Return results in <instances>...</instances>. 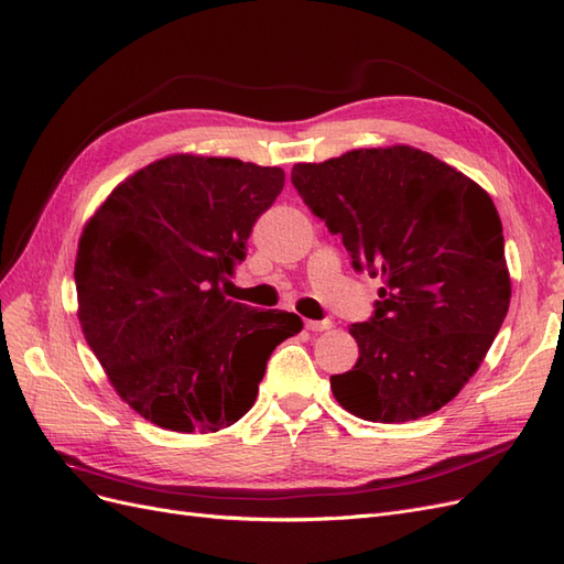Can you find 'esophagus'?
<instances>
[{"label":"esophagus","instance_id":"1","mask_svg":"<svg viewBox=\"0 0 564 564\" xmlns=\"http://www.w3.org/2000/svg\"><path fill=\"white\" fill-rule=\"evenodd\" d=\"M304 326H307V330H312V333H324V330L333 328V321L330 318H324V321L310 318V321H304Z\"/></svg>","mask_w":564,"mask_h":564}]
</instances>
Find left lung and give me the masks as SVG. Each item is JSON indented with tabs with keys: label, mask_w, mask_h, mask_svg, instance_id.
I'll return each instance as SVG.
<instances>
[{
	"label": "left lung",
	"mask_w": 564,
	"mask_h": 564,
	"mask_svg": "<svg viewBox=\"0 0 564 564\" xmlns=\"http://www.w3.org/2000/svg\"><path fill=\"white\" fill-rule=\"evenodd\" d=\"M293 184L343 236L354 269L382 281L371 321L349 326L359 361L330 378L337 404L373 423L440 411L508 314L503 227L489 193L404 143L297 163Z\"/></svg>",
	"instance_id": "8db88e82"
}]
</instances>
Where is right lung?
<instances>
[{
    "label": "right lung",
    "instance_id": "add662e5",
    "mask_svg": "<svg viewBox=\"0 0 564 564\" xmlns=\"http://www.w3.org/2000/svg\"><path fill=\"white\" fill-rule=\"evenodd\" d=\"M281 167L174 153L110 191L77 243V318L112 388L172 432H217L257 399L302 318L224 295Z\"/></svg>",
    "mask_w": 564,
    "mask_h": 564
}]
</instances>
